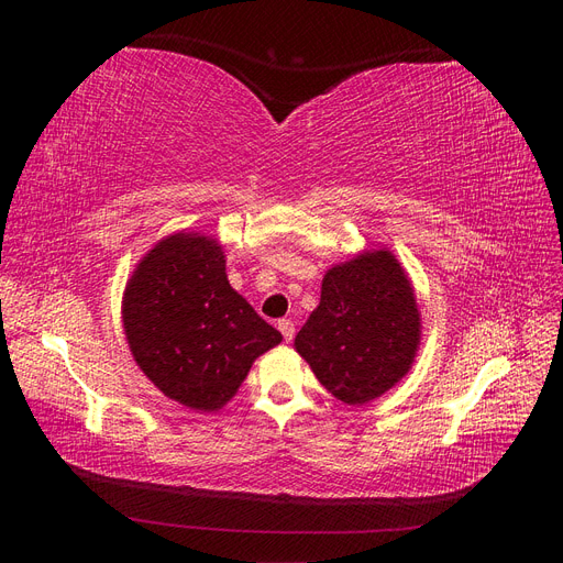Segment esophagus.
Here are the masks:
<instances>
[{"label":"esophagus","instance_id":"1","mask_svg":"<svg viewBox=\"0 0 563 563\" xmlns=\"http://www.w3.org/2000/svg\"><path fill=\"white\" fill-rule=\"evenodd\" d=\"M277 329L282 331L284 340H288V343H291L294 335H296V323H294L291 319H279V321H277Z\"/></svg>","mask_w":563,"mask_h":563}]
</instances>
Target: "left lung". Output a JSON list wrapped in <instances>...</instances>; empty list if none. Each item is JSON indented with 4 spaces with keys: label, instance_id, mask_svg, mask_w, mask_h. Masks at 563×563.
<instances>
[{
    "label": "left lung",
    "instance_id": "left-lung-1",
    "mask_svg": "<svg viewBox=\"0 0 563 563\" xmlns=\"http://www.w3.org/2000/svg\"><path fill=\"white\" fill-rule=\"evenodd\" d=\"M420 343L416 296L389 251L331 267L321 300L296 335L319 383L345 404H366L399 383Z\"/></svg>",
    "mask_w": 563,
    "mask_h": 563
}]
</instances>
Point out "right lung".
<instances>
[{
    "label": "right lung",
    "instance_id": "add662e5",
    "mask_svg": "<svg viewBox=\"0 0 563 563\" xmlns=\"http://www.w3.org/2000/svg\"><path fill=\"white\" fill-rule=\"evenodd\" d=\"M133 360L168 399L216 411L234 397L255 356L282 333L234 291L211 236L172 234L133 272L124 294Z\"/></svg>",
    "mask_w": 563,
    "mask_h": 563
}]
</instances>
